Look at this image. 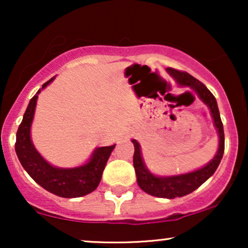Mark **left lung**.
Instances as JSON below:
<instances>
[{"label": "left lung", "instance_id": "8db88e82", "mask_svg": "<svg viewBox=\"0 0 248 248\" xmlns=\"http://www.w3.org/2000/svg\"><path fill=\"white\" fill-rule=\"evenodd\" d=\"M167 71L175 79L179 86L191 88V90L195 91L198 98L209 107L213 119V124H215L219 136L218 150L216 153L215 157L209 163L205 164L203 168L193 170V171L172 176H156L153 172H150L146 164H144L143 157H142L140 143L133 139L132 142L134 144V149H135L133 164L139 186L144 192H147L148 195L160 198L172 199L176 197H183V196H186L195 191L215 173L224 155L225 138L223 122H221L220 114H219L217 100H216L212 93L207 90L205 85L186 72H182V71L171 69V67L167 69Z\"/></svg>", "mask_w": 248, "mask_h": 248}]
</instances>
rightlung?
<instances>
[{
	"mask_svg": "<svg viewBox=\"0 0 248 248\" xmlns=\"http://www.w3.org/2000/svg\"><path fill=\"white\" fill-rule=\"evenodd\" d=\"M55 77L42 86L44 90ZM42 90L32 96L23 120L19 124L16 134L15 150L22 167L30 177L45 190L64 198H77L86 196L98 187L101 181L102 171L115 144L108 147L95 148L90 160L82 166L76 168H58L50 164L37 152L31 140V124L33 121L37 99Z\"/></svg>",
	"mask_w": 248,
	"mask_h": 248,
	"instance_id": "1",
	"label": "right lung"
}]
</instances>
